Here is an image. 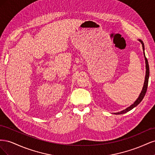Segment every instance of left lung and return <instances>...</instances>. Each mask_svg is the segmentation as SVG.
Wrapping results in <instances>:
<instances>
[{"label":"left lung","mask_w":155,"mask_h":155,"mask_svg":"<svg viewBox=\"0 0 155 155\" xmlns=\"http://www.w3.org/2000/svg\"><path fill=\"white\" fill-rule=\"evenodd\" d=\"M138 41H140L141 44L142 45V48H143V56H144V58H145V69H146V71H145V81H144V83H143V86L142 88V90L140 92V95L138 96V97L137 99L133 104L132 105H130L129 107H128L127 108H126L124 110H121L120 112H115L114 114H122L124 113H126V112H129V110H132L133 108H134L135 107H137L140 102L142 101V100H143V98L145 96V93H146L147 91V85H148V81H149V64H148V61H147V59L145 57V47H144V44L143 43V41L140 39H138Z\"/></svg>","instance_id":"obj_1"}]
</instances>
